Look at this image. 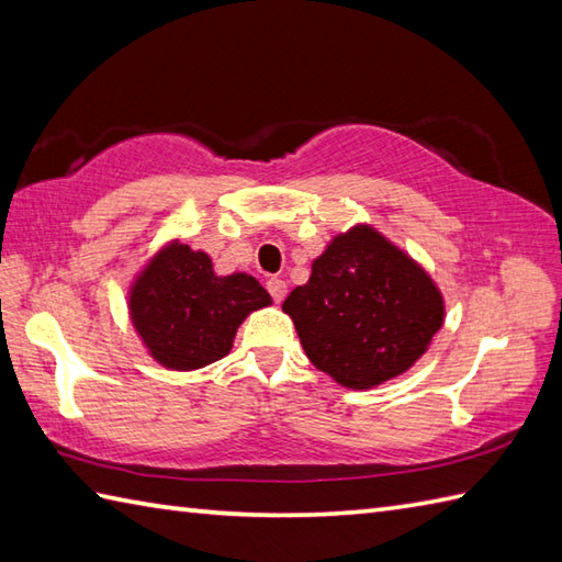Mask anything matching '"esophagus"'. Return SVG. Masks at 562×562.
Masks as SVG:
<instances>
[{
	"mask_svg": "<svg viewBox=\"0 0 562 562\" xmlns=\"http://www.w3.org/2000/svg\"><path fill=\"white\" fill-rule=\"evenodd\" d=\"M266 288H268L272 300L278 302V304L284 300V294H288V284H284V280H278V278H270V280L266 282Z\"/></svg>",
	"mask_w": 562,
	"mask_h": 562,
	"instance_id": "1",
	"label": "esophagus"
}]
</instances>
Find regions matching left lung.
I'll return each mask as SVG.
<instances>
[{
	"label": "left lung",
	"instance_id": "1",
	"mask_svg": "<svg viewBox=\"0 0 562 562\" xmlns=\"http://www.w3.org/2000/svg\"><path fill=\"white\" fill-rule=\"evenodd\" d=\"M282 308L308 360L348 389L403 374L445 321L429 274L372 226L333 238Z\"/></svg>",
	"mask_w": 562,
	"mask_h": 562
}]
</instances>
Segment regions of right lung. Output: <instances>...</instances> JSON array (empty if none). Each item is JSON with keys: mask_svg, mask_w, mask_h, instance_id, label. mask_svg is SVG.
Wrapping results in <instances>:
<instances>
[{"mask_svg": "<svg viewBox=\"0 0 562 562\" xmlns=\"http://www.w3.org/2000/svg\"><path fill=\"white\" fill-rule=\"evenodd\" d=\"M270 304L244 272L220 278L202 250L171 244L149 260L130 290V316L159 364L190 372L232 350L241 321Z\"/></svg>", "mask_w": 562, "mask_h": 562, "instance_id": "add662e5", "label": "right lung"}]
</instances>
